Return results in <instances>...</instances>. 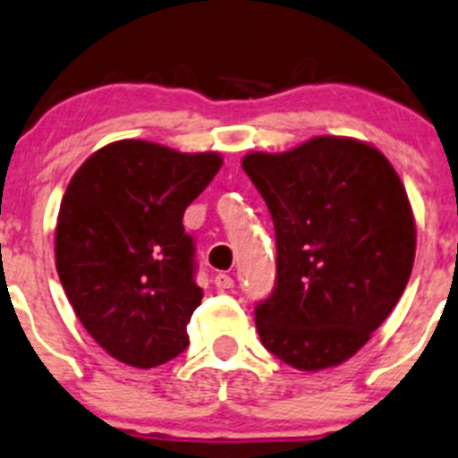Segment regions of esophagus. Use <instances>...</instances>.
I'll use <instances>...</instances> for the list:
<instances>
[{"label": "esophagus", "mask_w": 458, "mask_h": 458, "mask_svg": "<svg viewBox=\"0 0 458 458\" xmlns=\"http://www.w3.org/2000/svg\"><path fill=\"white\" fill-rule=\"evenodd\" d=\"M214 284L218 286V291H227L233 286V277H231L229 273H218V276L214 277Z\"/></svg>", "instance_id": "obj_1"}]
</instances>
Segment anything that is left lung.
Here are the masks:
<instances>
[{"instance_id":"left-lung-1","label":"left lung","mask_w":458,"mask_h":458,"mask_svg":"<svg viewBox=\"0 0 458 458\" xmlns=\"http://www.w3.org/2000/svg\"><path fill=\"white\" fill-rule=\"evenodd\" d=\"M242 169L276 229V286L256 304L268 352L300 370L342 364L403 295L417 247L408 194L388 158L361 140L315 136Z\"/></svg>"}]
</instances>
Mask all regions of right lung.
Segmentation results:
<instances>
[{
	"label": "right lung",
	"mask_w": 458,
	"mask_h": 458,
	"mask_svg": "<svg viewBox=\"0 0 458 458\" xmlns=\"http://www.w3.org/2000/svg\"><path fill=\"white\" fill-rule=\"evenodd\" d=\"M220 165L214 152L116 140L70 181L56 220V273L79 322L114 360L154 369L190 346L202 289L182 214Z\"/></svg>",
	"instance_id": "obj_1"
}]
</instances>
